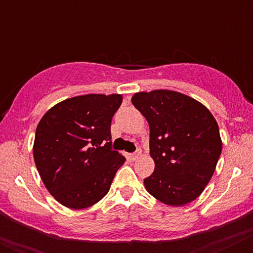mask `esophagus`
<instances>
[{"instance_id": "esophagus-1", "label": "esophagus", "mask_w": 253, "mask_h": 253, "mask_svg": "<svg viewBox=\"0 0 253 253\" xmlns=\"http://www.w3.org/2000/svg\"><path fill=\"white\" fill-rule=\"evenodd\" d=\"M140 155H141L140 151H136V152L132 153V155H129V157H130V159H133V161H135V159H138L139 157H140Z\"/></svg>"}]
</instances>
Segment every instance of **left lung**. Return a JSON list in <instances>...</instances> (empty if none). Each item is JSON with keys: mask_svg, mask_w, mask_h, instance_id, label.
Instances as JSON below:
<instances>
[{"mask_svg": "<svg viewBox=\"0 0 253 253\" xmlns=\"http://www.w3.org/2000/svg\"><path fill=\"white\" fill-rule=\"evenodd\" d=\"M132 103L150 126L155 171L144 179L146 190L173 207L194 201L210 183L221 155L216 120L201 102L172 90L135 92Z\"/></svg>", "mask_w": 253, "mask_h": 253, "instance_id": "8db88e82", "label": "left lung"}]
</instances>
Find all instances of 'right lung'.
Wrapping results in <instances>:
<instances>
[{
    "instance_id": "1",
    "label": "right lung",
    "mask_w": 253,
    "mask_h": 253,
    "mask_svg": "<svg viewBox=\"0 0 253 253\" xmlns=\"http://www.w3.org/2000/svg\"><path fill=\"white\" fill-rule=\"evenodd\" d=\"M123 95L66 98L43 114L33 157L46 189L71 210L91 207L109 191L125 157L112 150L110 124Z\"/></svg>"
}]
</instances>
